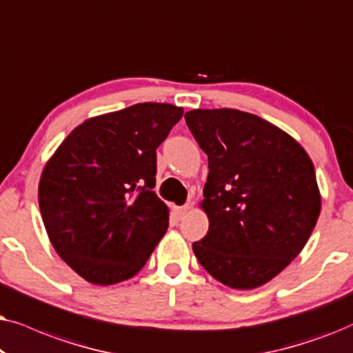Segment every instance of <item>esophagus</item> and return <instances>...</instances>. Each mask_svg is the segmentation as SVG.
Returning a JSON list of instances; mask_svg holds the SVG:
<instances>
[{"label":"esophagus","mask_w":353,"mask_h":353,"mask_svg":"<svg viewBox=\"0 0 353 353\" xmlns=\"http://www.w3.org/2000/svg\"><path fill=\"white\" fill-rule=\"evenodd\" d=\"M189 210H190L189 205H185V206H176V208H174V214L177 216V219H182L187 213H189Z\"/></svg>","instance_id":"1"}]
</instances>
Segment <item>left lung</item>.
<instances>
[{
  "instance_id": "8db88e82",
  "label": "left lung",
  "mask_w": 353,
  "mask_h": 353,
  "mask_svg": "<svg viewBox=\"0 0 353 353\" xmlns=\"http://www.w3.org/2000/svg\"><path fill=\"white\" fill-rule=\"evenodd\" d=\"M185 122L208 154L200 208L208 234L192 248L216 281L256 289L302 252L321 211L314 166L294 137L250 112L192 110Z\"/></svg>"
}]
</instances>
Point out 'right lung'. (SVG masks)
<instances>
[{"instance_id": "obj_1", "label": "right lung", "mask_w": 353, "mask_h": 353, "mask_svg": "<svg viewBox=\"0 0 353 353\" xmlns=\"http://www.w3.org/2000/svg\"><path fill=\"white\" fill-rule=\"evenodd\" d=\"M182 114L169 103H139L90 117L46 161L39 184L46 234L87 283L134 278L166 234L169 208L152 190L157 148Z\"/></svg>"}]
</instances>
